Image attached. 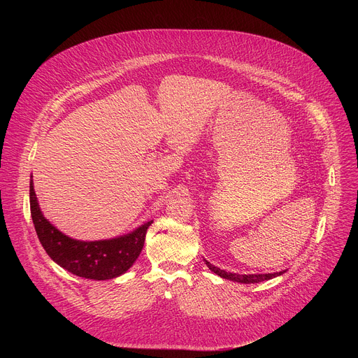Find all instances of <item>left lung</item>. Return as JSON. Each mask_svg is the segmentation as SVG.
Returning a JSON list of instances; mask_svg holds the SVG:
<instances>
[{"instance_id": "obj_1", "label": "left lung", "mask_w": 358, "mask_h": 358, "mask_svg": "<svg viewBox=\"0 0 358 358\" xmlns=\"http://www.w3.org/2000/svg\"><path fill=\"white\" fill-rule=\"evenodd\" d=\"M207 266L218 276L224 278V279H228V280H232V282H238V283H259V282H264V280H269V279H273L276 276H280L283 275L286 271H282V272H276V273H252V275H239V273H232V272H227V271H222L214 265H211L208 261H206Z\"/></svg>"}]
</instances>
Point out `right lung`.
<instances>
[{
  "label": "right lung",
  "instance_id": "1",
  "mask_svg": "<svg viewBox=\"0 0 358 358\" xmlns=\"http://www.w3.org/2000/svg\"><path fill=\"white\" fill-rule=\"evenodd\" d=\"M29 203L36 235L49 258L68 272L93 280H108L126 273L138 258L147 229L152 224V221H148L126 235L110 239L79 241L65 235L43 217L34 189L32 176Z\"/></svg>",
  "mask_w": 358,
  "mask_h": 358
}]
</instances>
